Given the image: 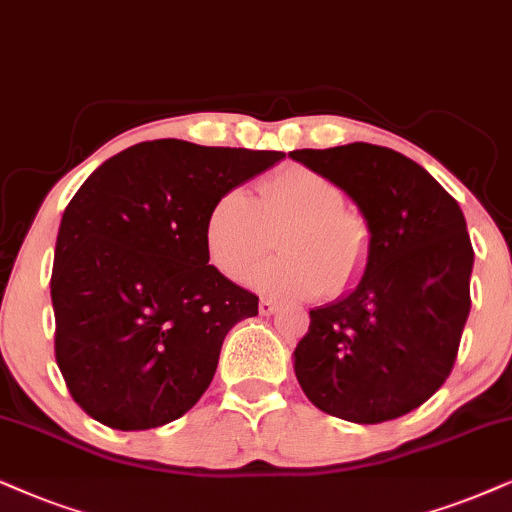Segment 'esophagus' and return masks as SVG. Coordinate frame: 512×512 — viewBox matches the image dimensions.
<instances>
[{
    "instance_id": "esophagus-1",
    "label": "esophagus",
    "mask_w": 512,
    "mask_h": 512,
    "mask_svg": "<svg viewBox=\"0 0 512 512\" xmlns=\"http://www.w3.org/2000/svg\"><path fill=\"white\" fill-rule=\"evenodd\" d=\"M257 309H260L262 316H269V314L276 312L278 304L274 300H260V307H257Z\"/></svg>"
}]
</instances>
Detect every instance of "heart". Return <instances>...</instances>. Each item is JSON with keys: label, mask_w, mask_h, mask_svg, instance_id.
<instances>
[{"label": "heart", "mask_w": 512, "mask_h": 512, "mask_svg": "<svg viewBox=\"0 0 512 512\" xmlns=\"http://www.w3.org/2000/svg\"><path fill=\"white\" fill-rule=\"evenodd\" d=\"M284 229L277 249L284 255L251 266L268 242L267 228ZM203 243L212 267L283 300H307L342 293L357 281L366 262L368 229L357 212L342 205L331 179L302 165L283 167L257 186V198L243 186L224 191L208 210Z\"/></svg>", "instance_id": "b5f03b06"}]
</instances>
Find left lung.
Instances as JSON below:
<instances>
[{"label": "left lung", "instance_id": "1", "mask_svg": "<svg viewBox=\"0 0 512 512\" xmlns=\"http://www.w3.org/2000/svg\"><path fill=\"white\" fill-rule=\"evenodd\" d=\"M288 155L345 191L371 236L357 288L309 312L297 383L316 409L349 423L404 416L449 378L468 321L475 252L463 212L392 148L357 141Z\"/></svg>", "mask_w": 512, "mask_h": 512}]
</instances>
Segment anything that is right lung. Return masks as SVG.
Listing matches in <instances>:
<instances>
[{
	"label": "right lung",
	"mask_w": 512,
	"mask_h": 512,
	"mask_svg": "<svg viewBox=\"0 0 512 512\" xmlns=\"http://www.w3.org/2000/svg\"><path fill=\"white\" fill-rule=\"evenodd\" d=\"M286 153L141 141L106 160L63 212L51 271L54 349L70 397L115 430L184 416L257 295L212 267V203Z\"/></svg>",
	"instance_id": "add662e5"
}]
</instances>
